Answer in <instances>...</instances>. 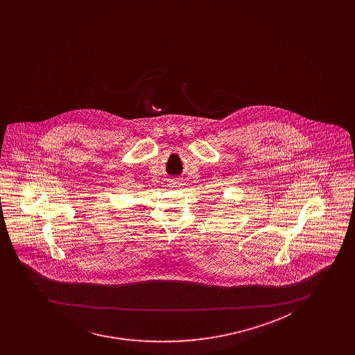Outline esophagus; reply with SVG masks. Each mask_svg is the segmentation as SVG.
Masks as SVG:
<instances>
[{
  "label": "esophagus",
  "instance_id": "obj_1",
  "mask_svg": "<svg viewBox=\"0 0 355 355\" xmlns=\"http://www.w3.org/2000/svg\"><path fill=\"white\" fill-rule=\"evenodd\" d=\"M174 184H175V187H180V186H183L182 180H175V182H174Z\"/></svg>",
  "mask_w": 355,
  "mask_h": 355
}]
</instances>
